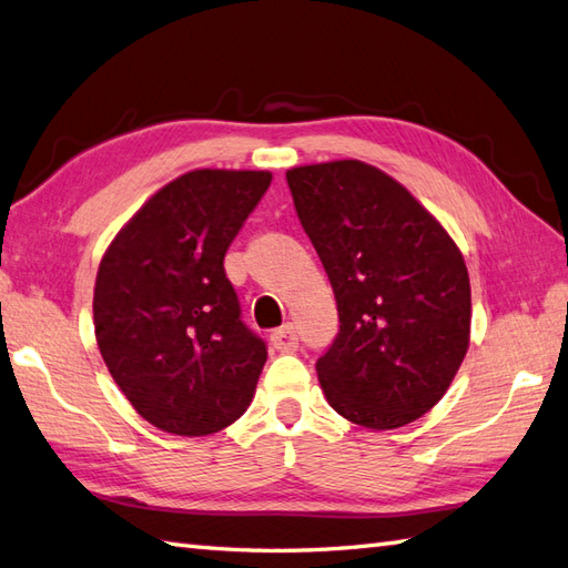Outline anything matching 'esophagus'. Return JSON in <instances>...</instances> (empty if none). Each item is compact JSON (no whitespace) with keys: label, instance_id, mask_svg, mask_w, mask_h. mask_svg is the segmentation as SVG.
Returning <instances> with one entry per match:
<instances>
[{"label":"esophagus","instance_id":"34e87169","mask_svg":"<svg viewBox=\"0 0 568 568\" xmlns=\"http://www.w3.org/2000/svg\"><path fill=\"white\" fill-rule=\"evenodd\" d=\"M271 343H273L275 351H281V353L297 351V331H295V326L283 324L281 328H275L271 333Z\"/></svg>","mask_w":568,"mask_h":568}]
</instances>
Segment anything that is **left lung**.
Here are the masks:
<instances>
[{
	"label": "left lung",
	"instance_id": "left-lung-1",
	"mask_svg": "<svg viewBox=\"0 0 568 568\" xmlns=\"http://www.w3.org/2000/svg\"><path fill=\"white\" fill-rule=\"evenodd\" d=\"M336 295L341 331L316 362L328 405L367 429L415 423L470 345V278L444 225L362 160L285 172Z\"/></svg>",
	"mask_w": 568,
	"mask_h": 568
}]
</instances>
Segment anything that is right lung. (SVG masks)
<instances>
[{
  "label": "right lung",
  "mask_w": 568,
  "mask_h": 568,
  "mask_svg": "<svg viewBox=\"0 0 568 568\" xmlns=\"http://www.w3.org/2000/svg\"><path fill=\"white\" fill-rule=\"evenodd\" d=\"M271 178L268 170L184 172L129 217L100 258V355L158 429L206 436L250 408L268 353L242 324L223 258Z\"/></svg>",
  "instance_id": "obj_1"
}]
</instances>
